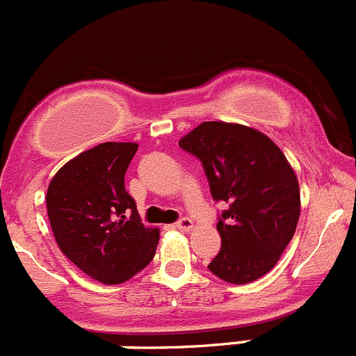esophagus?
<instances>
[{"instance_id":"obj_1","label":"esophagus","mask_w":356,"mask_h":356,"mask_svg":"<svg viewBox=\"0 0 356 356\" xmlns=\"http://www.w3.org/2000/svg\"><path fill=\"white\" fill-rule=\"evenodd\" d=\"M175 227H177L179 230L188 232V230H191V228H193V221H191V219H189V218H181L177 221V223H175Z\"/></svg>"}]
</instances>
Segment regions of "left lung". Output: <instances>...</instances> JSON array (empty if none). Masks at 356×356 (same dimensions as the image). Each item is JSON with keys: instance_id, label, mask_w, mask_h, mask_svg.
<instances>
[{"instance_id": "obj_1", "label": "left lung", "mask_w": 356, "mask_h": 356, "mask_svg": "<svg viewBox=\"0 0 356 356\" xmlns=\"http://www.w3.org/2000/svg\"><path fill=\"white\" fill-rule=\"evenodd\" d=\"M179 145L202 161L212 198L228 205L209 270L234 284L272 270L300 216L297 175L283 151L258 129L221 121L202 122Z\"/></svg>"}]
</instances>
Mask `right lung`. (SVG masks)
Here are the masks:
<instances>
[{"mask_svg": "<svg viewBox=\"0 0 356 356\" xmlns=\"http://www.w3.org/2000/svg\"><path fill=\"white\" fill-rule=\"evenodd\" d=\"M138 145L105 142L63 165L47 189L52 234L66 258L103 284H119L147 267L159 241L145 228L124 189Z\"/></svg>", "mask_w": 356, "mask_h": 356, "instance_id": "1", "label": "right lung"}]
</instances>
